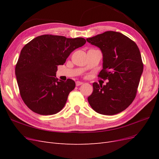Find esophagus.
I'll return each mask as SVG.
<instances>
[{
	"mask_svg": "<svg viewBox=\"0 0 159 159\" xmlns=\"http://www.w3.org/2000/svg\"><path fill=\"white\" fill-rule=\"evenodd\" d=\"M83 84H84V83L81 82V81H76V83H75V84H76L77 86H79V85H82Z\"/></svg>",
	"mask_w": 159,
	"mask_h": 159,
	"instance_id": "obj_1",
	"label": "esophagus"
}]
</instances>
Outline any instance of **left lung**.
Listing matches in <instances>:
<instances>
[{
	"label": "left lung",
	"instance_id": "8db88e82",
	"mask_svg": "<svg viewBox=\"0 0 159 159\" xmlns=\"http://www.w3.org/2000/svg\"><path fill=\"white\" fill-rule=\"evenodd\" d=\"M86 40L102 50L103 69L98 77L109 80L105 85L93 84L88 102L98 113L117 114L136 97L143 71L140 51L135 42L118 32L107 31Z\"/></svg>",
	"mask_w": 159,
	"mask_h": 159
}]
</instances>
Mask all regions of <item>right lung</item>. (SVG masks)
Listing matches in <instances>:
<instances>
[{
    "label": "right lung",
    "instance_id": "1",
    "mask_svg": "<svg viewBox=\"0 0 159 159\" xmlns=\"http://www.w3.org/2000/svg\"><path fill=\"white\" fill-rule=\"evenodd\" d=\"M85 42L83 38L45 34L23 47L15 74L21 98L32 111L48 115L63 109L75 83L71 79L58 81L57 66L63 65L71 53Z\"/></svg>",
    "mask_w": 159,
    "mask_h": 159
}]
</instances>
